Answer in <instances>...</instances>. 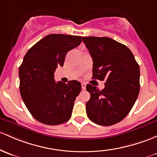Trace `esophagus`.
I'll return each mask as SVG.
<instances>
[{
	"instance_id": "esophagus-1",
	"label": "esophagus",
	"mask_w": 157,
	"mask_h": 157,
	"mask_svg": "<svg viewBox=\"0 0 157 157\" xmlns=\"http://www.w3.org/2000/svg\"><path fill=\"white\" fill-rule=\"evenodd\" d=\"M86 85L85 83H82L81 84V87H82V90H86Z\"/></svg>"
}]
</instances>
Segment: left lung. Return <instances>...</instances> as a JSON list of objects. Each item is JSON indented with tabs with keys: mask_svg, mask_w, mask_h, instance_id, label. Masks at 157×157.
Returning a JSON list of instances; mask_svg holds the SVG:
<instances>
[{
	"mask_svg": "<svg viewBox=\"0 0 157 157\" xmlns=\"http://www.w3.org/2000/svg\"><path fill=\"white\" fill-rule=\"evenodd\" d=\"M93 61L92 79L105 80L98 90L87 84L90 99L86 102L90 120L101 126L123 120L132 108L140 90V69L126 46L110 37H83Z\"/></svg>",
	"mask_w": 157,
	"mask_h": 157,
	"instance_id": "1",
	"label": "left lung"
}]
</instances>
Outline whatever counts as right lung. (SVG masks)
<instances>
[{
  "label": "right lung",
  "mask_w": 157,
  "mask_h": 157,
  "mask_svg": "<svg viewBox=\"0 0 157 157\" xmlns=\"http://www.w3.org/2000/svg\"><path fill=\"white\" fill-rule=\"evenodd\" d=\"M82 42L80 36L51 34L34 44L19 67V91L37 121L55 126L71 118L74 101L81 91L77 80L56 83L54 72L63 66L66 54Z\"/></svg>",
  "instance_id": "1"
}]
</instances>
